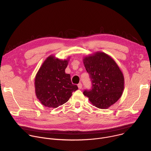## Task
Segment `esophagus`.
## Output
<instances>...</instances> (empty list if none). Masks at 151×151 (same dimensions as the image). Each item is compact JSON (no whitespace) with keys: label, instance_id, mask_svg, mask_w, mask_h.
Instances as JSON below:
<instances>
[{"label":"esophagus","instance_id":"esophagus-1","mask_svg":"<svg viewBox=\"0 0 151 151\" xmlns=\"http://www.w3.org/2000/svg\"><path fill=\"white\" fill-rule=\"evenodd\" d=\"M78 88H79V89H81V88H82V87H83V85H82V84L80 83H79V84H78Z\"/></svg>","mask_w":151,"mask_h":151}]
</instances>
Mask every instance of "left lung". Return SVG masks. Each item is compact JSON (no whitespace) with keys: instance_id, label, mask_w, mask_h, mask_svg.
<instances>
[{"instance_id":"8db88e82","label":"left lung","mask_w":151,"mask_h":151,"mask_svg":"<svg viewBox=\"0 0 151 151\" xmlns=\"http://www.w3.org/2000/svg\"><path fill=\"white\" fill-rule=\"evenodd\" d=\"M83 63L91 81V88L83 94L91 104L106 109L116 103L124 90V76L114 60L104 52L85 57Z\"/></svg>"}]
</instances>
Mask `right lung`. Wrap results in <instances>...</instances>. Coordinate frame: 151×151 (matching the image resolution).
I'll return each mask as SVG.
<instances>
[{"instance_id": "obj_1", "label": "right lung", "mask_w": 151, "mask_h": 151, "mask_svg": "<svg viewBox=\"0 0 151 151\" xmlns=\"http://www.w3.org/2000/svg\"><path fill=\"white\" fill-rule=\"evenodd\" d=\"M68 61L50 55L38 71L35 79V94L44 106L57 108L62 105L78 89L72 84L70 74L65 73Z\"/></svg>"}]
</instances>
